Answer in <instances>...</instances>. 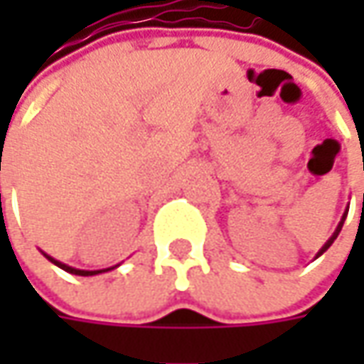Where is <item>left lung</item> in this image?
<instances>
[{
	"label": "left lung",
	"mask_w": 364,
	"mask_h": 364,
	"mask_svg": "<svg viewBox=\"0 0 364 364\" xmlns=\"http://www.w3.org/2000/svg\"><path fill=\"white\" fill-rule=\"evenodd\" d=\"M344 218H346V213H344V217H343V220H341V225H338V227H336V231H334V235H332V237H330L328 241H326V245H324V247H322V249H320V253H318V255H322V253H324V251H326V249H328L330 245L334 243V239H336V237H338V232H341V229H343Z\"/></svg>",
	"instance_id": "1"
}]
</instances>
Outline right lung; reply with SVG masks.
<instances>
[{"mask_svg": "<svg viewBox=\"0 0 364 364\" xmlns=\"http://www.w3.org/2000/svg\"><path fill=\"white\" fill-rule=\"evenodd\" d=\"M46 255V253H44ZM46 259H50L54 265H58L60 269H64V272L68 273H75V275H97V273H103V272H109V269H101V272H82V269H75V267H68V265H64V263H60V261H56V259H52L50 255H46ZM113 269V267H111Z\"/></svg>", "mask_w": 364, "mask_h": 364, "instance_id": "1", "label": "right lung"}]
</instances>
